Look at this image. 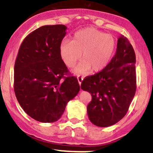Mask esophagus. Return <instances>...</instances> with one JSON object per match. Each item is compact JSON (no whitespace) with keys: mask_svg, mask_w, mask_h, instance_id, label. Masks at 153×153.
<instances>
[{"mask_svg":"<svg viewBox=\"0 0 153 153\" xmlns=\"http://www.w3.org/2000/svg\"><path fill=\"white\" fill-rule=\"evenodd\" d=\"M77 80H78V82L79 84V85H81L82 82L83 81V77L81 76H77Z\"/></svg>","mask_w":153,"mask_h":153,"instance_id":"34e87169","label":"esophagus"}]
</instances>
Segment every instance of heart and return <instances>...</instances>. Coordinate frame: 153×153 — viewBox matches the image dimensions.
I'll list each match as a JSON object with an SVG mask.
<instances>
[{
    "mask_svg": "<svg viewBox=\"0 0 153 153\" xmlns=\"http://www.w3.org/2000/svg\"><path fill=\"white\" fill-rule=\"evenodd\" d=\"M116 39L97 29L88 27L76 32L71 42L63 41L60 45L59 54L61 60L68 68L82 61L74 70L77 75H85L91 70L99 72L111 62L116 51Z\"/></svg>",
    "mask_w": 153,
    "mask_h": 153,
    "instance_id": "heart-1",
    "label": "heart"
}]
</instances>
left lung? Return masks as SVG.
<instances>
[{"label": "left lung", "mask_w": 153, "mask_h": 153, "mask_svg": "<svg viewBox=\"0 0 153 153\" xmlns=\"http://www.w3.org/2000/svg\"><path fill=\"white\" fill-rule=\"evenodd\" d=\"M135 63L133 47L121 35L109 64L82 81L81 88L92 95L87 109L89 119L95 126H112L126 114L136 92Z\"/></svg>", "instance_id": "obj_1"}]
</instances>
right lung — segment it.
<instances>
[{
  "label": "right lung",
  "instance_id": "obj_1",
  "mask_svg": "<svg viewBox=\"0 0 153 153\" xmlns=\"http://www.w3.org/2000/svg\"><path fill=\"white\" fill-rule=\"evenodd\" d=\"M63 25H45L27 35L14 65V92L31 118L52 123L61 117L66 104L79 92L76 77L64 76L67 67L59 47L66 34Z\"/></svg>",
  "mask_w": 153,
  "mask_h": 153
}]
</instances>
